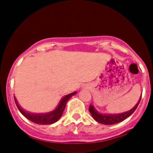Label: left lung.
<instances>
[{
  "instance_id": "left-lung-1",
  "label": "left lung",
  "mask_w": 153,
  "mask_h": 153,
  "mask_svg": "<svg viewBox=\"0 0 153 153\" xmlns=\"http://www.w3.org/2000/svg\"><path fill=\"white\" fill-rule=\"evenodd\" d=\"M141 97L142 96H140V99H139L137 104L131 109L122 114H100L99 112H98L95 109L94 106L91 104L89 106V111H90L91 115H92L93 118L97 122L101 123V124H106V125L115 124L124 121V119H126L127 117H129V116H131L134 113V111L137 108L139 103L140 102Z\"/></svg>"
}]
</instances>
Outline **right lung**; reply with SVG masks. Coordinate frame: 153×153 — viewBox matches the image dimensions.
I'll return each mask as SVG.
<instances>
[{
  "mask_svg": "<svg viewBox=\"0 0 153 153\" xmlns=\"http://www.w3.org/2000/svg\"><path fill=\"white\" fill-rule=\"evenodd\" d=\"M77 92L71 93V94L66 95L65 96L62 98L61 99L60 102L59 103L58 106L55 109L52 111L48 112L46 114H32L30 112H28L24 110L23 108H21V106H19L18 102H17L16 99L14 97L15 103L16 104L17 108H19V110L20 111L21 113L22 114L26 119H28L29 120H30L31 122L35 123V124H42V125H47V124H52L53 123L57 122L59 120V118L62 117L63 111H64L65 108L66 103L73 96H74L75 94H76Z\"/></svg>",
  "mask_w": 153,
  "mask_h": 153,
  "instance_id": "1",
  "label": "right lung"
}]
</instances>
